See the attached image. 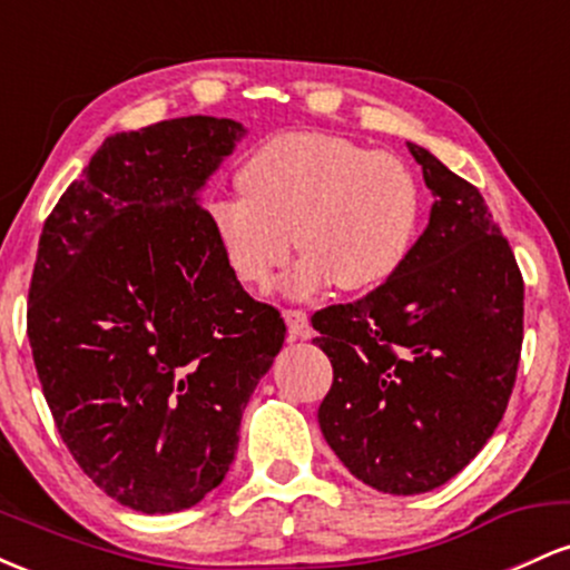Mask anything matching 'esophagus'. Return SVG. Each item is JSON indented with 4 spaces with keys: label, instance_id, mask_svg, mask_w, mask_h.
Instances as JSON below:
<instances>
[{
    "label": "esophagus",
    "instance_id": "obj_1",
    "mask_svg": "<svg viewBox=\"0 0 570 570\" xmlns=\"http://www.w3.org/2000/svg\"><path fill=\"white\" fill-rule=\"evenodd\" d=\"M284 322H286V330H289V337L292 340H307L313 335L311 330V322H307V313L305 311H284Z\"/></svg>",
    "mask_w": 570,
    "mask_h": 570
}]
</instances>
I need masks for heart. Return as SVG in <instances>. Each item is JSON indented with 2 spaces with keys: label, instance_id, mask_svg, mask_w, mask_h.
<instances>
[{
  "label": "heart",
  "instance_id": "b5f03b06",
  "mask_svg": "<svg viewBox=\"0 0 570 570\" xmlns=\"http://www.w3.org/2000/svg\"><path fill=\"white\" fill-rule=\"evenodd\" d=\"M238 187L244 195L208 198L206 222L233 278L257 292L289 263L294 240L305 257L286 281L292 294L375 289L407 259L421 217L402 160L322 130L259 144Z\"/></svg>",
  "mask_w": 570,
  "mask_h": 570
}]
</instances>
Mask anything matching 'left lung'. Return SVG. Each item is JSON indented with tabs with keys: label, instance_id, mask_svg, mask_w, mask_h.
Instances as JSON below:
<instances>
[{
	"label": "left lung",
	"instance_id": "8db88e82",
	"mask_svg": "<svg viewBox=\"0 0 570 570\" xmlns=\"http://www.w3.org/2000/svg\"><path fill=\"white\" fill-rule=\"evenodd\" d=\"M434 195L429 225L385 284L313 316L335 381L318 426L364 485L415 495L485 448L512 396L522 276L480 189L407 144Z\"/></svg>",
	"mask_w": 570,
	"mask_h": 570
}]
</instances>
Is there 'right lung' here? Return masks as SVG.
Wrapping results in <instances>:
<instances>
[{"label": "right lung", "instance_id": "obj_1", "mask_svg": "<svg viewBox=\"0 0 570 570\" xmlns=\"http://www.w3.org/2000/svg\"><path fill=\"white\" fill-rule=\"evenodd\" d=\"M244 134L193 115L109 136L39 235L26 332L42 394L82 472L144 514L225 480L284 345L281 313L233 278L198 203Z\"/></svg>", "mask_w": 570, "mask_h": 570}]
</instances>
